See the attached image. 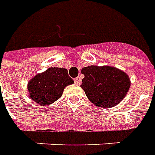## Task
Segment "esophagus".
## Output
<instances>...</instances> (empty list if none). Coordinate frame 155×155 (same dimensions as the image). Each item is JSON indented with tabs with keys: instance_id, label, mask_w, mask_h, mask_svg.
<instances>
[{
	"instance_id": "esophagus-1",
	"label": "esophagus",
	"mask_w": 155,
	"mask_h": 155,
	"mask_svg": "<svg viewBox=\"0 0 155 155\" xmlns=\"http://www.w3.org/2000/svg\"><path fill=\"white\" fill-rule=\"evenodd\" d=\"M74 83L76 84H81V77H76L74 78Z\"/></svg>"
}]
</instances>
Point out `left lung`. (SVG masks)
<instances>
[{"instance_id": "left-lung-1", "label": "left lung", "mask_w": 155, "mask_h": 155, "mask_svg": "<svg viewBox=\"0 0 155 155\" xmlns=\"http://www.w3.org/2000/svg\"><path fill=\"white\" fill-rule=\"evenodd\" d=\"M81 86L97 107L109 108L121 102L129 90L130 79L125 72L112 66L84 67Z\"/></svg>"}]
</instances>
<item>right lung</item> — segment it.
I'll return each mask as SVG.
<instances>
[{
  "mask_svg": "<svg viewBox=\"0 0 155 155\" xmlns=\"http://www.w3.org/2000/svg\"><path fill=\"white\" fill-rule=\"evenodd\" d=\"M73 83L66 69L51 67L28 82L29 97L41 106H46L59 99L66 86Z\"/></svg>",
  "mask_w": 155,
  "mask_h": 155,
  "instance_id": "add662e5",
  "label": "right lung"
}]
</instances>
